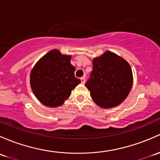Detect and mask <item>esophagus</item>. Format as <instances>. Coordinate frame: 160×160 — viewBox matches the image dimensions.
Instances as JSON below:
<instances>
[{
	"mask_svg": "<svg viewBox=\"0 0 160 160\" xmlns=\"http://www.w3.org/2000/svg\"><path fill=\"white\" fill-rule=\"evenodd\" d=\"M80 80H81V83H83V84H84L85 82H86V80H85V77H83L80 78Z\"/></svg>",
	"mask_w": 160,
	"mask_h": 160,
	"instance_id": "1",
	"label": "esophagus"
}]
</instances>
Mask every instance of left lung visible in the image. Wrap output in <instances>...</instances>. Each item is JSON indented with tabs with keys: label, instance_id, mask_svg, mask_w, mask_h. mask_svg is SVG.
Masks as SVG:
<instances>
[{
	"label": "left lung",
	"instance_id": "8db88e82",
	"mask_svg": "<svg viewBox=\"0 0 160 160\" xmlns=\"http://www.w3.org/2000/svg\"><path fill=\"white\" fill-rule=\"evenodd\" d=\"M85 86L99 107H117L124 101L132 88L130 65L116 53L106 51L93 60V70Z\"/></svg>",
	"mask_w": 160,
	"mask_h": 160
}]
</instances>
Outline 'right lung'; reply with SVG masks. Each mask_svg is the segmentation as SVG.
<instances>
[{"instance_id":"1","label":"right lung","mask_w":160,"mask_h":160,"mask_svg":"<svg viewBox=\"0 0 160 160\" xmlns=\"http://www.w3.org/2000/svg\"><path fill=\"white\" fill-rule=\"evenodd\" d=\"M70 55H63L58 50H52L32 69L31 89L43 105L49 107L61 106L81 82L75 77V67L70 63Z\"/></svg>"}]
</instances>
